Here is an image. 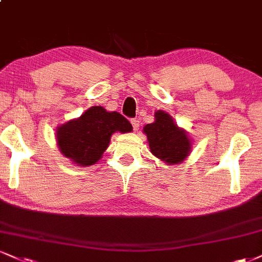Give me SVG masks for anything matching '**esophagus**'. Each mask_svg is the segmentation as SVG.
<instances>
[{"label": "esophagus", "instance_id": "34e87169", "mask_svg": "<svg viewBox=\"0 0 262 262\" xmlns=\"http://www.w3.org/2000/svg\"><path fill=\"white\" fill-rule=\"evenodd\" d=\"M130 123H132V125H133L134 130H138V129H139V121H138L137 118L130 119Z\"/></svg>", "mask_w": 262, "mask_h": 262}]
</instances>
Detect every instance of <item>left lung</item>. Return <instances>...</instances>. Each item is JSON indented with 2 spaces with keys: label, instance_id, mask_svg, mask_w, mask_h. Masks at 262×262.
Listing matches in <instances>:
<instances>
[{
  "label": "left lung",
  "instance_id": "1",
  "mask_svg": "<svg viewBox=\"0 0 262 262\" xmlns=\"http://www.w3.org/2000/svg\"><path fill=\"white\" fill-rule=\"evenodd\" d=\"M151 152L171 165L182 162L190 152L191 141L187 133L174 124L168 113L157 111L155 122L144 127Z\"/></svg>",
  "mask_w": 262,
  "mask_h": 262
}]
</instances>
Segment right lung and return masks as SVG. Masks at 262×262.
<instances>
[{
    "label": "right lung",
    "instance_id": "1",
    "mask_svg": "<svg viewBox=\"0 0 262 262\" xmlns=\"http://www.w3.org/2000/svg\"><path fill=\"white\" fill-rule=\"evenodd\" d=\"M132 130V124L121 113L93 106L57 129V144L66 157L78 165L90 166L101 159L115 132Z\"/></svg>",
    "mask_w": 262,
    "mask_h": 262
}]
</instances>
